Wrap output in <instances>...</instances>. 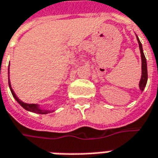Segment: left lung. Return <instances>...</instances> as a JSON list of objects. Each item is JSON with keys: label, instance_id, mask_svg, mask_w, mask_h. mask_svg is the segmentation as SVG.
Returning <instances> with one entry per match:
<instances>
[{"label": "left lung", "instance_id": "8db88e82", "mask_svg": "<svg viewBox=\"0 0 158 158\" xmlns=\"http://www.w3.org/2000/svg\"><path fill=\"white\" fill-rule=\"evenodd\" d=\"M137 40H138V43H139L140 54H141V61H142V75H141V79H140V81H139V89H140L141 91H143L146 85L147 78H148V75H147V65H146V56H145L144 52H143L142 45H141V43L139 41V40L138 37H137Z\"/></svg>", "mask_w": 158, "mask_h": 158}]
</instances>
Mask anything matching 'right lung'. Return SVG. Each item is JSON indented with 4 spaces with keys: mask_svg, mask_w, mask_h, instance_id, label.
<instances>
[{
    "mask_svg": "<svg viewBox=\"0 0 158 158\" xmlns=\"http://www.w3.org/2000/svg\"><path fill=\"white\" fill-rule=\"evenodd\" d=\"M8 84H9V87H10V89H11V92H12L13 97L15 98L16 101H17V102H19V104H20V105L24 108V109L28 110V111H30V112H33V113H40V114H46V113H49L52 112V111H45V110L40 109L39 107H38V105H35V104H29V103L23 102H22L21 100L19 99V98H18V96L15 95L14 91L12 90V87H11L10 81H9V76H8Z\"/></svg>",
    "mask_w": 158,
    "mask_h": 158,
    "instance_id": "right-lung-1",
    "label": "right lung"
}]
</instances>
